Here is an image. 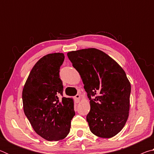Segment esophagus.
Returning a JSON list of instances; mask_svg holds the SVG:
<instances>
[{
  "instance_id": "obj_1",
  "label": "esophagus",
  "mask_w": 154,
  "mask_h": 154,
  "mask_svg": "<svg viewBox=\"0 0 154 154\" xmlns=\"http://www.w3.org/2000/svg\"><path fill=\"white\" fill-rule=\"evenodd\" d=\"M75 101L76 103H78L80 102V95L79 94H77L75 96Z\"/></svg>"
}]
</instances>
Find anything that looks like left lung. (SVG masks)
<instances>
[{"label":"left lung","instance_id":"1","mask_svg":"<svg viewBox=\"0 0 154 154\" xmlns=\"http://www.w3.org/2000/svg\"><path fill=\"white\" fill-rule=\"evenodd\" d=\"M82 78L90 111V131L101 138L118 134L129 116L131 85L123 69L105 52L95 48L67 53Z\"/></svg>","mask_w":154,"mask_h":154}]
</instances>
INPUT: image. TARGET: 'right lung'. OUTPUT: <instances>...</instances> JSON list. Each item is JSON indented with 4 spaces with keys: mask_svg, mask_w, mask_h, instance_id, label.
Instances as JSON below:
<instances>
[{
    "mask_svg": "<svg viewBox=\"0 0 154 154\" xmlns=\"http://www.w3.org/2000/svg\"><path fill=\"white\" fill-rule=\"evenodd\" d=\"M62 53L41 58L31 70L22 91L24 111L33 129L49 141L64 139L75 115L72 98L63 97L60 69Z\"/></svg>",
    "mask_w": 154,
    "mask_h": 154,
    "instance_id": "right-lung-1",
    "label": "right lung"
}]
</instances>
